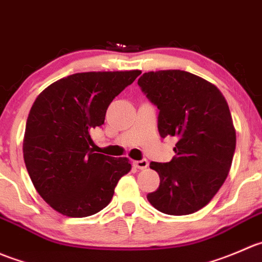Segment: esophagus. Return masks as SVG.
Returning <instances> with one entry per match:
<instances>
[{
    "label": "esophagus",
    "instance_id": "1",
    "mask_svg": "<svg viewBox=\"0 0 262 262\" xmlns=\"http://www.w3.org/2000/svg\"><path fill=\"white\" fill-rule=\"evenodd\" d=\"M134 165H135V167H136V168H139V169H146V168L149 167V162H147L146 159L135 160Z\"/></svg>",
    "mask_w": 262,
    "mask_h": 262
}]
</instances>
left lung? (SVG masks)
<instances>
[{"mask_svg": "<svg viewBox=\"0 0 262 262\" xmlns=\"http://www.w3.org/2000/svg\"><path fill=\"white\" fill-rule=\"evenodd\" d=\"M137 82L159 110L160 136L178 140L170 162L150 163L160 185L147 200L168 215L195 213L210 203L232 165L235 128L227 100L215 85L181 70L145 72Z\"/></svg>", "mask_w": 262, "mask_h": 262, "instance_id": "obj_1", "label": "left lung"}]
</instances>
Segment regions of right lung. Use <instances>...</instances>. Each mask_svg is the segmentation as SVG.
<instances>
[{"label":"right lung","instance_id":"add662e5","mask_svg":"<svg viewBox=\"0 0 262 262\" xmlns=\"http://www.w3.org/2000/svg\"><path fill=\"white\" fill-rule=\"evenodd\" d=\"M140 70L79 72L47 86L30 108L23 152L28 173L42 199L70 218H84L111 203L128 158L93 150L90 132L104 123L112 100Z\"/></svg>","mask_w":262,"mask_h":262}]
</instances>
